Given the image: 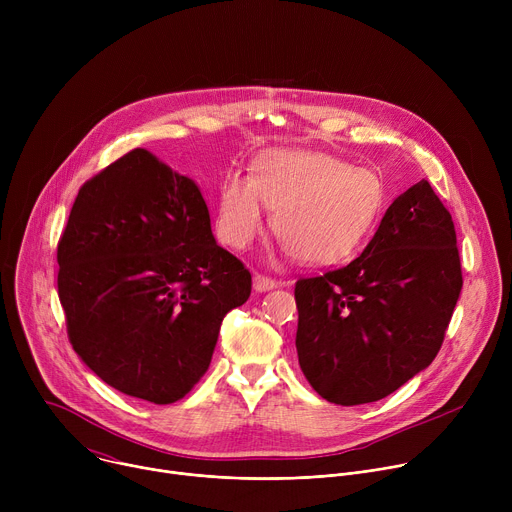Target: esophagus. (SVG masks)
<instances>
[{
  "label": "esophagus",
  "mask_w": 512,
  "mask_h": 512,
  "mask_svg": "<svg viewBox=\"0 0 512 512\" xmlns=\"http://www.w3.org/2000/svg\"><path fill=\"white\" fill-rule=\"evenodd\" d=\"M279 283L275 281V279H271V277H265V275H255L253 277V287H255V291H269V289H273V287H277Z\"/></svg>",
  "instance_id": "1"
}]
</instances>
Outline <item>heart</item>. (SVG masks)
Wrapping results in <instances>:
<instances>
[{
	"label": "heart",
	"instance_id": "heart-1",
	"mask_svg": "<svg viewBox=\"0 0 512 512\" xmlns=\"http://www.w3.org/2000/svg\"><path fill=\"white\" fill-rule=\"evenodd\" d=\"M265 206L275 233L306 265L328 267L352 257L375 231L385 208L377 174L306 150L263 152L251 176L231 174L218 192L216 235L235 251L265 231Z\"/></svg>",
	"mask_w": 512,
	"mask_h": 512
}]
</instances>
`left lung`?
Wrapping results in <instances>:
<instances>
[{
	"mask_svg": "<svg viewBox=\"0 0 512 512\" xmlns=\"http://www.w3.org/2000/svg\"><path fill=\"white\" fill-rule=\"evenodd\" d=\"M460 291L452 214L421 180L393 200L360 257L296 283L306 379L336 405L391 395L440 352Z\"/></svg>",
	"mask_w": 512,
	"mask_h": 512,
	"instance_id": "left-lung-1",
	"label": "left lung"
}]
</instances>
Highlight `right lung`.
I'll return each instance as SVG.
<instances>
[{
    "label": "right lung",
    "instance_id": "1",
    "mask_svg": "<svg viewBox=\"0 0 512 512\" xmlns=\"http://www.w3.org/2000/svg\"><path fill=\"white\" fill-rule=\"evenodd\" d=\"M68 340L113 389L168 405L206 373L251 273L188 176L137 148L83 184L58 243Z\"/></svg>",
    "mask_w": 512,
    "mask_h": 512
}]
</instances>
